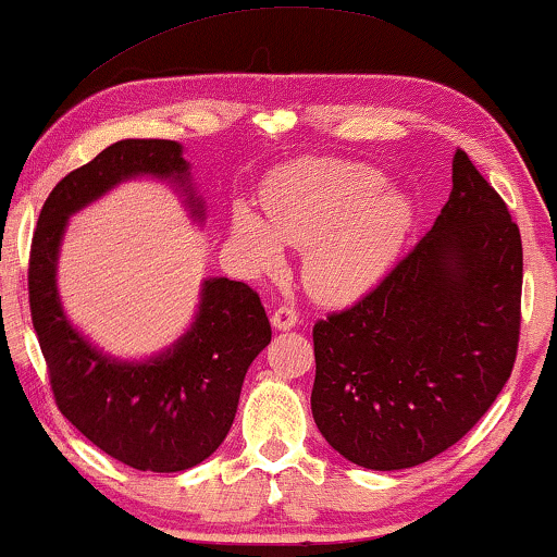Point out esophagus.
Returning <instances> with one entry per match:
<instances>
[{
    "mask_svg": "<svg viewBox=\"0 0 557 557\" xmlns=\"http://www.w3.org/2000/svg\"><path fill=\"white\" fill-rule=\"evenodd\" d=\"M271 324L276 330H292L299 324V312L294 307H278L276 312L271 314Z\"/></svg>",
    "mask_w": 557,
    "mask_h": 557,
    "instance_id": "esophagus-1",
    "label": "esophagus"
}]
</instances>
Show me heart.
<instances>
[{
	"label": "heart",
	"mask_w": 557,
	"mask_h": 557,
	"mask_svg": "<svg viewBox=\"0 0 557 557\" xmlns=\"http://www.w3.org/2000/svg\"><path fill=\"white\" fill-rule=\"evenodd\" d=\"M269 222L233 209V240L261 271L284 263V243L305 250V281L324 301L366 294L399 256L414 225L409 194L384 173L341 158H312L278 173L263 191Z\"/></svg>",
	"instance_id": "b5f03b06"
}]
</instances>
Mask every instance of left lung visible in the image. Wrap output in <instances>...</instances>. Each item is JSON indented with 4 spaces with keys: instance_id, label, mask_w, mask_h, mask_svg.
<instances>
[{
    "instance_id": "obj_1",
    "label": "left lung",
    "mask_w": 557,
    "mask_h": 557,
    "mask_svg": "<svg viewBox=\"0 0 557 557\" xmlns=\"http://www.w3.org/2000/svg\"><path fill=\"white\" fill-rule=\"evenodd\" d=\"M522 237L463 150L435 225L373 292L314 324L312 414L350 463L401 471L458 443L509 381Z\"/></svg>"
}]
</instances>
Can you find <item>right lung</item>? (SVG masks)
<instances>
[{"instance_id": "obj_1", "label": "right lung", "mask_w": 557, "mask_h": 557, "mask_svg": "<svg viewBox=\"0 0 557 557\" xmlns=\"http://www.w3.org/2000/svg\"><path fill=\"white\" fill-rule=\"evenodd\" d=\"M129 178L169 182L205 222L176 140H120L55 184L33 235V327L58 409L86 440L137 471L176 473L207 460L233 428L245 373L271 343L261 296L243 281L205 278L191 327L146 360L99 350L63 312L58 256L69 216Z\"/></svg>"}]
</instances>
